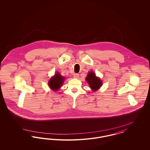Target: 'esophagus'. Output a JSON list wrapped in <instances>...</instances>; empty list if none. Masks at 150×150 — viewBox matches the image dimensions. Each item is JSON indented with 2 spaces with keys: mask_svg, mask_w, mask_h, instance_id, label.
<instances>
[{
  "mask_svg": "<svg viewBox=\"0 0 150 150\" xmlns=\"http://www.w3.org/2000/svg\"><path fill=\"white\" fill-rule=\"evenodd\" d=\"M74 77L75 78H79V74H75L74 75Z\"/></svg>",
  "mask_w": 150,
  "mask_h": 150,
  "instance_id": "34e87169",
  "label": "esophagus"
}]
</instances>
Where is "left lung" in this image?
<instances>
[{"label":"left lung","instance_id":"obj_1","mask_svg":"<svg viewBox=\"0 0 150 150\" xmlns=\"http://www.w3.org/2000/svg\"><path fill=\"white\" fill-rule=\"evenodd\" d=\"M86 80L93 91H97L98 89L102 84L100 78H97L93 72H89L88 73Z\"/></svg>","mask_w":150,"mask_h":150}]
</instances>
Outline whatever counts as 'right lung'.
I'll use <instances>...</instances> for the list:
<instances>
[{"instance_id":"1","label":"right lung","mask_w":150,"mask_h":150,"mask_svg":"<svg viewBox=\"0 0 150 150\" xmlns=\"http://www.w3.org/2000/svg\"><path fill=\"white\" fill-rule=\"evenodd\" d=\"M64 79L59 74H56L53 77L50 79L49 81L50 87L54 91H57L62 84L64 81Z\"/></svg>"}]
</instances>
